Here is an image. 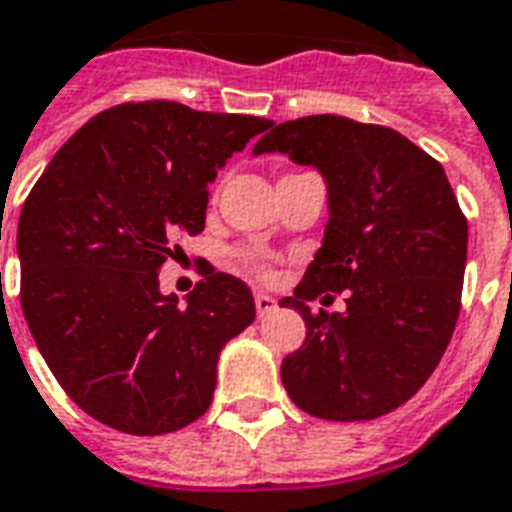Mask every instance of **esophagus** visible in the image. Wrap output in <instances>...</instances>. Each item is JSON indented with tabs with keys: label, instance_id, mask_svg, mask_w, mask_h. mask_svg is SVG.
Returning <instances> with one entry per match:
<instances>
[{
	"label": "esophagus",
	"instance_id": "obj_1",
	"mask_svg": "<svg viewBox=\"0 0 512 512\" xmlns=\"http://www.w3.org/2000/svg\"><path fill=\"white\" fill-rule=\"evenodd\" d=\"M275 307H278V302H275L270 294H256V313H259V318L270 315Z\"/></svg>",
	"mask_w": 512,
	"mask_h": 512
}]
</instances>
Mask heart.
I'll return each instance as SVG.
<instances>
[{
  "label": "heart",
  "mask_w": 512,
  "mask_h": 512,
  "mask_svg": "<svg viewBox=\"0 0 512 512\" xmlns=\"http://www.w3.org/2000/svg\"><path fill=\"white\" fill-rule=\"evenodd\" d=\"M242 264H245V267H248V270H251L256 278L270 280L272 275H275V270H272V264L267 261V256H261V253H256V251L242 253Z\"/></svg>",
  "instance_id": "1"
}]
</instances>
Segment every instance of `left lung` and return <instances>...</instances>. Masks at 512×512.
<instances>
[{"label":"left lung","instance_id":"left-lung-1","mask_svg":"<svg viewBox=\"0 0 512 512\" xmlns=\"http://www.w3.org/2000/svg\"><path fill=\"white\" fill-rule=\"evenodd\" d=\"M313 164L329 188L324 245L294 297L307 337L280 378L326 421L386 416L424 386L451 343L467 264V218L443 164L394 129L343 115L272 126L253 153ZM324 290L349 291L345 314H310ZM332 297V294H326Z\"/></svg>","mask_w":512,"mask_h":512}]
</instances>
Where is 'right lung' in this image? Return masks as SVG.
Here are the masks:
<instances>
[{
  "label": "right lung",
  "instance_id": "1",
  "mask_svg": "<svg viewBox=\"0 0 512 512\" xmlns=\"http://www.w3.org/2000/svg\"><path fill=\"white\" fill-rule=\"evenodd\" d=\"M272 121L180 102L94 115L45 167L18 221L21 307L67 397L126 434L178 432L213 402L218 353L253 324L240 278L202 270L186 305L159 291L207 183Z\"/></svg>",
  "mask_w": 512,
  "mask_h": 512
}]
</instances>
